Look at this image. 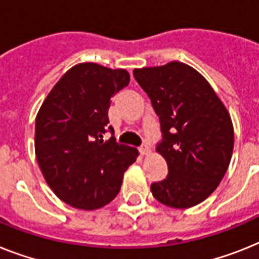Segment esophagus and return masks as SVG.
I'll use <instances>...</instances> for the list:
<instances>
[{"label": "esophagus", "mask_w": 259, "mask_h": 259, "mask_svg": "<svg viewBox=\"0 0 259 259\" xmlns=\"http://www.w3.org/2000/svg\"><path fill=\"white\" fill-rule=\"evenodd\" d=\"M140 153L142 154V155H147V154L150 153V147L147 143H145V145H142V146L140 147Z\"/></svg>", "instance_id": "esophagus-1"}]
</instances>
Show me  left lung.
<instances>
[{
  "label": "left lung",
  "mask_w": 259,
  "mask_h": 259,
  "mask_svg": "<svg viewBox=\"0 0 259 259\" xmlns=\"http://www.w3.org/2000/svg\"><path fill=\"white\" fill-rule=\"evenodd\" d=\"M133 75L159 117L156 151L168 167L166 179L151 184L153 196L171 208L197 205L229 166L234 145L229 113L209 82L184 63L136 68Z\"/></svg>",
  "instance_id": "8db88e82"
}]
</instances>
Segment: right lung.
Listing matches in <instances>:
<instances>
[{
  "instance_id": "add662e5",
  "label": "right lung",
  "mask_w": 259,
  "mask_h": 259,
  "mask_svg": "<svg viewBox=\"0 0 259 259\" xmlns=\"http://www.w3.org/2000/svg\"><path fill=\"white\" fill-rule=\"evenodd\" d=\"M130 76L96 63L68 69L43 101L35 119V155L43 177L62 201L93 210L118 195L123 172L138 150L116 142L109 125L110 97ZM106 131L112 133L103 140Z\"/></svg>"
}]
</instances>
